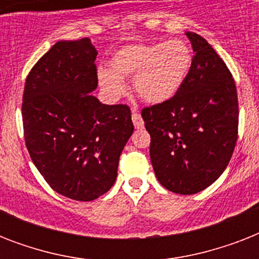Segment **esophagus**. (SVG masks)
<instances>
[{"label":"esophagus","instance_id":"34e87169","mask_svg":"<svg viewBox=\"0 0 259 259\" xmlns=\"http://www.w3.org/2000/svg\"><path fill=\"white\" fill-rule=\"evenodd\" d=\"M132 119H133V123L136 126V129H141L144 127V119L140 115V113H137L136 110H133V114H132Z\"/></svg>","mask_w":259,"mask_h":259}]
</instances>
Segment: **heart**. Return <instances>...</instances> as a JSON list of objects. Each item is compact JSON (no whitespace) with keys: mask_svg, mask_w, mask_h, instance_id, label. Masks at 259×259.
<instances>
[{"mask_svg":"<svg viewBox=\"0 0 259 259\" xmlns=\"http://www.w3.org/2000/svg\"><path fill=\"white\" fill-rule=\"evenodd\" d=\"M192 67V51L183 40L126 46L114 55L111 70L98 72L109 97H121L123 79L133 78L134 91L148 103L169 101L184 84Z\"/></svg>","mask_w":259,"mask_h":259,"instance_id":"1","label":"heart"}]
</instances>
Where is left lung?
Returning a JSON list of instances; mask_svg holds the SVG:
<instances>
[{
  "instance_id": "8db88e82",
  "label": "left lung",
  "mask_w": 259,
  "mask_h": 259,
  "mask_svg": "<svg viewBox=\"0 0 259 259\" xmlns=\"http://www.w3.org/2000/svg\"><path fill=\"white\" fill-rule=\"evenodd\" d=\"M192 67L169 101L141 111L150 161L162 187L180 195L205 189L229 165L238 138V94L226 63L200 34L187 32Z\"/></svg>"
}]
</instances>
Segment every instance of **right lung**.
<instances>
[{
    "instance_id": "obj_1",
    "label": "right lung",
    "mask_w": 259,
    "mask_h": 259,
    "mask_svg": "<svg viewBox=\"0 0 259 259\" xmlns=\"http://www.w3.org/2000/svg\"><path fill=\"white\" fill-rule=\"evenodd\" d=\"M90 38L58 41L30 70L22 126L30 158L63 196L91 201L109 191L134 126L127 105H103Z\"/></svg>"
}]
</instances>
